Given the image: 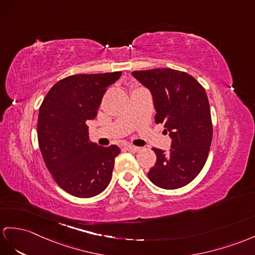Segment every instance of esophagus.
Segmentation results:
<instances>
[{
    "mask_svg": "<svg viewBox=\"0 0 255 255\" xmlns=\"http://www.w3.org/2000/svg\"><path fill=\"white\" fill-rule=\"evenodd\" d=\"M126 149L127 150H128V151H131V152H137V151H139V147H136V146H131V145H128V146H126Z\"/></svg>",
    "mask_w": 255,
    "mask_h": 255,
    "instance_id": "1",
    "label": "esophagus"
}]
</instances>
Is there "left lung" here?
Instances as JSON below:
<instances>
[{"label": "left lung", "instance_id": "left-lung-1", "mask_svg": "<svg viewBox=\"0 0 255 255\" xmlns=\"http://www.w3.org/2000/svg\"><path fill=\"white\" fill-rule=\"evenodd\" d=\"M132 74L151 92L157 113L154 120L164 124V131L172 138L169 151L152 148L157 161L148 177L160 188H181L199 174L212 141L206 90L190 74L169 68Z\"/></svg>", "mask_w": 255, "mask_h": 255}]
</instances>
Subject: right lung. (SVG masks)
Listing matches in <instances>:
<instances>
[{"label":"right lung","mask_w":255,"mask_h":255,"mask_svg":"<svg viewBox=\"0 0 255 255\" xmlns=\"http://www.w3.org/2000/svg\"><path fill=\"white\" fill-rule=\"evenodd\" d=\"M121 73L67 77L53 85L40 107L38 140L42 157L54 181L74 197L97 196L113 176L120 148L92 142L88 122L95 119L105 92Z\"/></svg>","instance_id":"right-lung-1"}]
</instances>
